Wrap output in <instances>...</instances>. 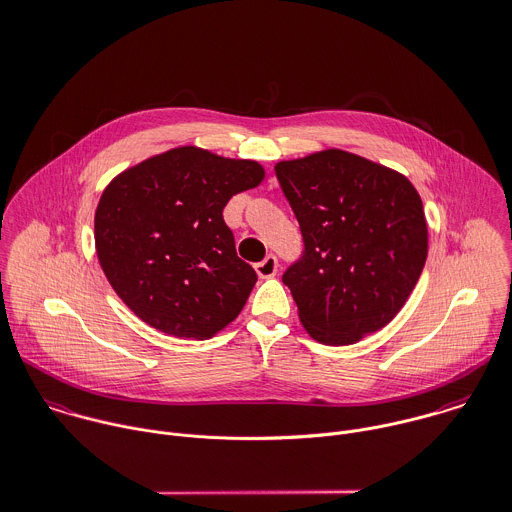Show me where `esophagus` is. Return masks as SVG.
Masks as SVG:
<instances>
[{
	"mask_svg": "<svg viewBox=\"0 0 512 512\" xmlns=\"http://www.w3.org/2000/svg\"><path fill=\"white\" fill-rule=\"evenodd\" d=\"M277 267H279L277 257H275V255H267L261 263L255 265V271H257V275H259L261 279H271V277L277 275Z\"/></svg>",
	"mask_w": 512,
	"mask_h": 512,
	"instance_id": "1",
	"label": "esophagus"
}]
</instances>
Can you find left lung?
Segmentation results:
<instances>
[{"label":"left lung","mask_w":512,"mask_h":512,"mask_svg":"<svg viewBox=\"0 0 512 512\" xmlns=\"http://www.w3.org/2000/svg\"><path fill=\"white\" fill-rule=\"evenodd\" d=\"M305 253L283 283L305 331L353 345L383 329L413 293L429 253L421 195L399 171L323 149L275 165Z\"/></svg>","instance_id":"1"}]
</instances>
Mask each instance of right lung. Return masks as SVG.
Here are the masks:
<instances>
[{
    "instance_id": "1",
    "label": "right lung",
    "mask_w": 512,
    "mask_h": 512,
    "mask_svg": "<svg viewBox=\"0 0 512 512\" xmlns=\"http://www.w3.org/2000/svg\"><path fill=\"white\" fill-rule=\"evenodd\" d=\"M263 179L261 163L195 145L113 177L95 211V251L121 301L173 337L211 339L235 321L257 275L237 257L223 207Z\"/></svg>"
}]
</instances>
